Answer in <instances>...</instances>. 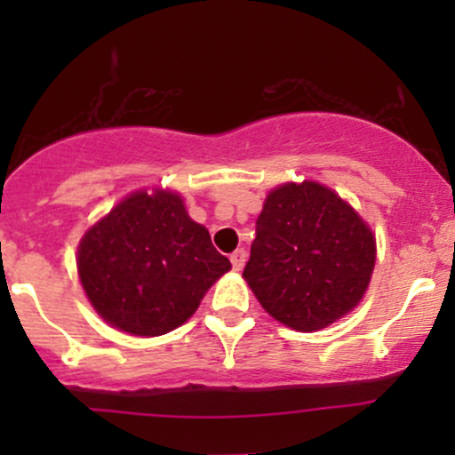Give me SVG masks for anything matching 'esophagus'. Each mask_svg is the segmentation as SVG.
<instances>
[{
  "label": "esophagus",
  "instance_id": "1",
  "mask_svg": "<svg viewBox=\"0 0 455 455\" xmlns=\"http://www.w3.org/2000/svg\"><path fill=\"white\" fill-rule=\"evenodd\" d=\"M245 257H248V254H245L243 248H237V250H235V252L231 254V263H233V269H235V271H242V269H243Z\"/></svg>",
  "mask_w": 455,
  "mask_h": 455
}]
</instances>
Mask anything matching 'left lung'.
I'll use <instances>...</instances> for the list:
<instances>
[{"instance_id": "obj_1", "label": "left lung", "mask_w": 455, "mask_h": 455, "mask_svg": "<svg viewBox=\"0 0 455 455\" xmlns=\"http://www.w3.org/2000/svg\"><path fill=\"white\" fill-rule=\"evenodd\" d=\"M377 242L357 212L316 181L265 198L243 278L260 306L295 331H316L362 301Z\"/></svg>"}]
</instances>
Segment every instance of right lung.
Instances as JSON below:
<instances>
[{"mask_svg": "<svg viewBox=\"0 0 455 455\" xmlns=\"http://www.w3.org/2000/svg\"><path fill=\"white\" fill-rule=\"evenodd\" d=\"M76 267L108 325L151 338L184 325L231 260L188 216L180 195L139 190L83 235Z\"/></svg>", "mask_w": 455, "mask_h": 455, "instance_id": "1", "label": "right lung"}]
</instances>
